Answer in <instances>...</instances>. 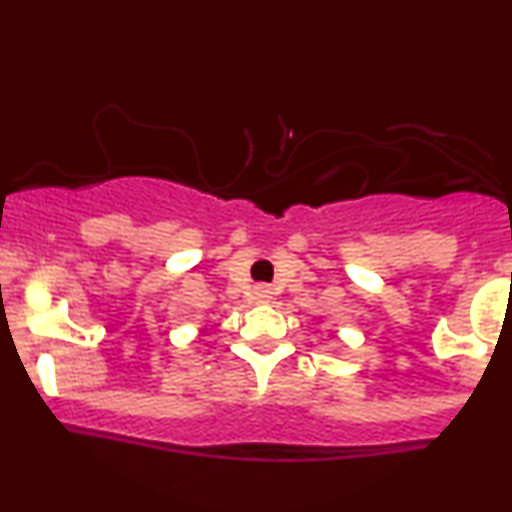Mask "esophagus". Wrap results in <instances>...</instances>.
Returning <instances> with one entry per match:
<instances>
[{
  "mask_svg": "<svg viewBox=\"0 0 512 512\" xmlns=\"http://www.w3.org/2000/svg\"><path fill=\"white\" fill-rule=\"evenodd\" d=\"M269 298H272V291H269V289H264V286H257V289H255V301H260V303H267Z\"/></svg>",
  "mask_w": 512,
  "mask_h": 512,
  "instance_id": "1",
  "label": "esophagus"
}]
</instances>
